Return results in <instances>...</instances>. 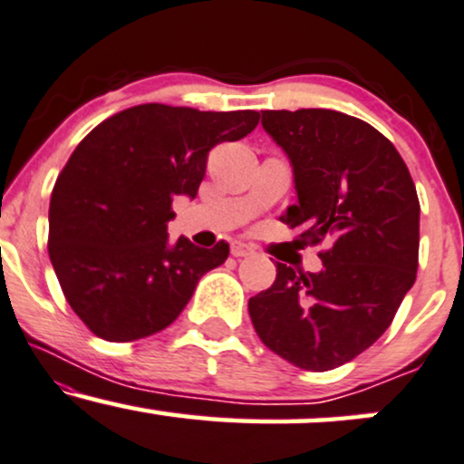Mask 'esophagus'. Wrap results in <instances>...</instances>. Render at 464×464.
Here are the masks:
<instances>
[{"mask_svg": "<svg viewBox=\"0 0 464 464\" xmlns=\"http://www.w3.org/2000/svg\"><path fill=\"white\" fill-rule=\"evenodd\" d=\"M253 253H255V250L250 248L248 244H244V242H233L231 244V255L237 256V259H239V256H248V255H253Z\"/></svg>", "mask_w": 464, "mask_h": 464, "instance_id": "34e87169", "label": "esophagus"}]
</instances>
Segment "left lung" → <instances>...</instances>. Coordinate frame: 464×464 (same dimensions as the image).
<instances>
[{"label":"left lung","instance_id":"1","mask_svg":"<svg viewBox=\"0 0 464 464\" xmlns=\"http://www.w3.org/2000/svg\"><path fill=\"white\" fill-rule=\"evenodd\" d=\"M294 166L298 205L281 222L326 242L320 272L276 264L248 300L259 339L309 372L353 361L392 326L420 266V198L404 160L370 122L334 110H266Z\"/></svg>","mask_w":464,"mask_h":464}]
</instances>
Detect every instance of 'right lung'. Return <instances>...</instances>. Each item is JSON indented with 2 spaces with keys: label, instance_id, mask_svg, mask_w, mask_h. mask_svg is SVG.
Returning <instances> with one entry per match:
<instances>
[{
  "label": "right lung",
  "instance_id": "1",
  "mask_svg": "<svg viewBox=\"0 0 464 464\" xmlns=\"http://www.w3.org/2000/svg\"><path fill=\"white\" fill-rule=\"evenodd\" d=\"M259 111H198L144 103L105 119L77 144L49 203V259L66 303L105 342L164 331L205 272L228 256L225 239L169 242L175 197H197L209 150L248 136Z\"/></svg>",
  "mask_w": 464,
  "mask_h": 464
}]
</instances>
